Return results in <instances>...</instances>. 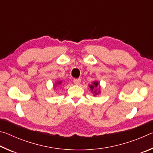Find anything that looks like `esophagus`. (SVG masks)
I'll return each mask as SVG.
<instances>
[{
  "label": "esophagus",
  "mask_w": 153,
  "mask_h": 153,
  "mask_svg": "<svg viewBox=\"0 0 153 153\" xmlns=\"http://www.w3.org/2000/svg\"><path fill=\"white\" fill-rule=\"evenodd\" d=\"M74 82L75 84L79 85V84H80V82H81V79H79V78L74 79Z\"/></svg>",
  "instance_id": "obj_1"
}]
</instances>
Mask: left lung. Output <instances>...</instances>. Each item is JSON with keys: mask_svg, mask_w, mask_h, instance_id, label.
Instances as JSON below:
<instances>
[{"mask_svg": "<svg viewBox=\"0 0 153 153\" xmlns=\"http://www.w3.org/2000/svg\"><path fill=\"white\" fill-rule=\"evenodd\" d=\"M90 90H91V91L93 92L94 93V96L95 95H97L100 93V90H98L97 92V88L98 87H99V84H98V82L97 81H94L92 82V85H90Z\"/></svg>", "mask_w": 153, "mask_h": 153, "instance_id": "1", "label": "left lung"}]
</instances>
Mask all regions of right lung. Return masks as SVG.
<instances>
[{"mask_svg":"<svg viewBox=\"0 0 153 153\" xmlns=\"http://www.w3.org/2000/svg\"><path fill=\"white\" fill-rule=\"evenodd\" d=\"M61 82H57V84L59 85V84H61ZM55 86H56V84H55Z\"/></svg>","mask_w":153,"mask_h":153,"instance_id":"1","label":"right lung"}]
</instances>
